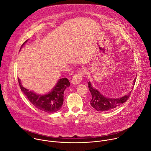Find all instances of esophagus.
<instances>
[{"label": "esophagus", "mask_w": 151, "mask_h": 151, "mask_svg": "<svg viewBox=\"0 0 151 151\" xmlns=\"http://www.w3.org/2000/svg\"><path fill=\"white\" fill-rule=\"evenodd\" d=\"M84 72L83 70H80L77 71L73 77L71 83L73 84H78L80 83L83 77H84Z\"/></svg>", "instance_id": "esophagus-1"}]
</instances>
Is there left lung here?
<instances>
[{
	"mask_svg": "<svg viewBox=\"0 0 151 151\" xmlns=\"http://www.w3.org/2000/svg\"><path fill=\"white\" fill-rule=\"evenodd\" d=\"M135 82L136 78L134 80L133 85L135 84ZM88 87L92 96V99L90 102V105L98 111H108L114 109L126 102L131 95V91H130L127 95L122 98L116 99L108 98L102 95L98 90L93 88L90 82L88 83Z\"/></svg>",
	"mask_w": 151,
	"mask_h": 151,
	"instance_id": "obj_1",
	"label": "left lung"
}]
</instances>
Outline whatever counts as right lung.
Returning a JSON list of instances; mask_svg holds the SVG:
<instances>
[{
	"label": "right lung",
	"instance_id": "1",
	"mask_svg": "<svg viewBox=\"0 0 151 151\" xmlns=\"http://www.w3.org/2000/svg\"><path fill=\"white\" fill-rule=\"evenodd\" d=\"M27 40L23 43L21 47ZM18 80L21 91L27 96L28 100L36 108L47 113L55 112L62 108L64 102V91L65 88L70 85V83L67 78H63L59 79L51 92L47 95H39L24 88L21 85L20 80L18 78Z\"/></svg>",
	"mask_w": 151,
	"mask_h": 151
}]
</instances>
